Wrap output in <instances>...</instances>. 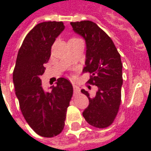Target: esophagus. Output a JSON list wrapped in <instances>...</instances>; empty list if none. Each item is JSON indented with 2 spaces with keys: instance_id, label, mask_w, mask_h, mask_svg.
Here are the masks:
<instances>
[{
  "instance_id": "34e87169",
  "label": "esophagus",
  "mask_w": 151,
  "mask_h": 151,
  "mask_svg": "<svg viewBox=\"0 0 151 151\" xmlns=\"http://www.w3.org/2000/svg\"><path fill=\"white\" fill-rule=\"evenodd\" d=\"M73 94H74V95H78L80 93V89H79L78 86L77 85H73Z\"/></svg>"
}]
</instances>
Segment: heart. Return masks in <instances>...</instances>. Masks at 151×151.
Masks as SVG:
<instances>
[{"label": "heart", "mask_w": 151, "mask_h": 151, "mask_svg": "<svg viewBox=\"0 0 151 151\" xmlns=\"http://www.w3.org/2000/svg\"><path fill=\"white\" fill-rule=\"evenodd\" d=\"M73 39H76V38H73Z\"/></svg>", "instance_id": "heart-1"}]
</instances>
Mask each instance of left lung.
<instances>
[{"label":"left lung","mask_w":151,"mask_h":151,"mask_svg":"<svg viewBox=\"0 0 151 151\" xmlns=\"http://www.w3.org/2000/svg\"><path fill=\"white\" fill-rule=\"evenodd\" d=\"M73 31L84 38L86 43V66L83 73H90L88 82L98 86L95 97L82 89L89 99L83 111L87 123L104 129L113 123L121 102L122 63L113 41L96 23L91 21L70 22Z\"/></svg>","instance_id":"left-lung-1"}]
</instances>
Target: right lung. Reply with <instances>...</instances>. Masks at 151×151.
I'll return each instance as SVG.
<instances>
[{
  "label": "right lung",
  "instance_id": "obj_1",
  "mask_svg": "<svg viewBox=\"0 0 151 151\" xmlns=\"http://www.w3.org/2000/svg\"><path fill=\"white\" fill-rule=\"evenodd\" d=\"M64 29L62 22L36 25L22 43L13 73L22 113L31 129L43 137H53L62 132L73 96V86L66 78L57 79L51 92L43 91L40 79L53 43Z\"/></svg>",
  "mask_w": 151,
  "mask_h": 151
}]
</instances>
